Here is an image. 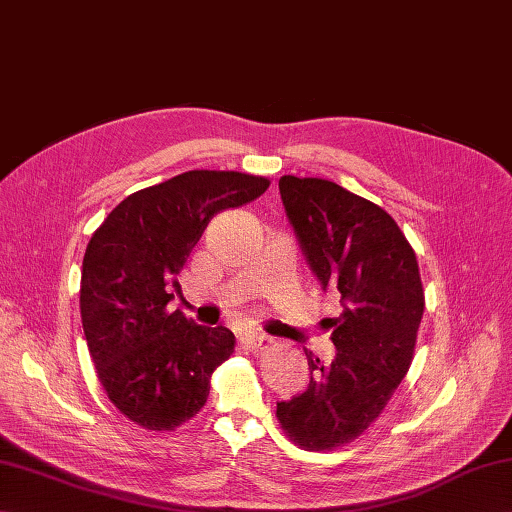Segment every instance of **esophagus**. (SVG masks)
Here are the masks:
<instances>
[{
    "label": "esophagus",
    "mask_w": 512,
    "mask_h": 512,
    "mask_svg": "<svg viewBox=\"0 0 512 512\" xmlns=\"http://www.w3.org/2000/svg\"><path fill=\"white\" fill-rule=\"evenodd\" d=\"M238 342L244 350L255 352V355H257V352H261L270 344V339L266 335H259V333H240Z\"/></svg>",
    "instance_id": "obj_1"
}]
</instances>
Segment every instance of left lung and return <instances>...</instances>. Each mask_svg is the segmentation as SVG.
<instances>
[{"label":"left lung","instance_id":"1","mask_svg":"<svg viewBox=\"0 0 512 512\" xmlns=\"http://www.w3.org/2000/svg\"><path fill=\"white\" fill-rule=\"evenodd\" d=\"M279 190L313 274L342 296V313L324 320L335 359L307 352V391L277 404L290 441L326 452L363 435L409 372L424 287L413 246L383 207L318 177L283 175Z\"/></svg>","mask_w":512,"mask_h":512}]
</instances>
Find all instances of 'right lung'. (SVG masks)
Returning <instances> with one entry per match:
<instances>
[{
    "mask_svg": "<svg viewBox=\"0 0 512 512\" xmlns=\"http://www.w3.org/2000/svg\"><path fill=\"white\" fill-rule=\"evenodd\" d=\"M268 186L235 170H188L129 194L90 238L80 285L86 344L101 387L134 424L175 430L205 406L235 337L168 311L170 290L207 222Z\"/></svg>",
    "mask_w": 512,
    "mask_h": 512,
    "instance_id": "right-lung-1",
    "label": "right lung"
}]
</instances>
